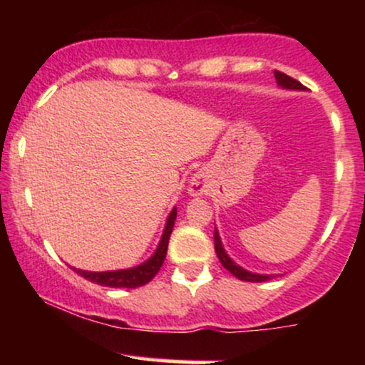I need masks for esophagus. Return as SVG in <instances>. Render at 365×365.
Segmentation results:
<instances>
[{"mask_svg": "<svg viewBox=\"0 0 365 365\" xmlns=\"http://www.w3.org/2000/svg\"><path fill=\"white\" fill-rule=\"evenodd\" d=\"M188 192H190V195H204V194H206V192H207L206 178H204L200 173H195L190 180Z\"/></svg>", "mask_w": 365, "mask_h": 365, "instance_id": "esophagus-1", "label": "esophagus"}]
</instances>
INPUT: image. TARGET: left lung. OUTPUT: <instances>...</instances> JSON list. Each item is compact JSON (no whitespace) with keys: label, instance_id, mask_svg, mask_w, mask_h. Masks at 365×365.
<instances>
[{"label":"left lung","instance_id":"obj_1","mask_svg":"<svg viewBox=\"0 0 365 365\" xmlns=\"http://www.w3.org/2000/svg\"><path fill=\"white\" fill-rule=\"evenodd\" d=\"M274 77H276V82H278V86L282 87V89L305 91V87L302 86V83L297 82L295 78L288 77V75H284L283 72H278V70H274ZM215 250L217 254V259H220V262L223 264V267H226L230 273L235 276V278L242 279V282L259 283V282H266V279H271L274 276V274L252 273V271H247L242 266H238V264L233 261V259L230 257L228 254H226L225 247H223V244H221V238H220V233H217V228H215Z\"/></svg>","mask_w":365,"mask_h":365}]
</instances>
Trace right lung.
Segmentation results:
<instances>
[{"mask_svg":"<svg viewBox=\"0 0 365 365\" xmlns=\"http://www.w3.org/2000/svg\"><path fill=\"white\" fill-rule=\"evenodd\" d=\"M175 220H177V207L171 209L170 216L166 217L165 230H163L161 240L154 250V254L150 255L148 261H144L139 266L128 267V269H116V271H83L73 267V271L77 274H81L82 278L89 279V282L101 284V287H110V288H137L142 284L149 283L154 276L158 274V271L161 269L163 262H165L166 252H168V242L170 235L173 232Z\"/></svg>","mask_w":365,"mask_h":365,"instance_id":"add662e5","label":"right lung"}]
</instances>
